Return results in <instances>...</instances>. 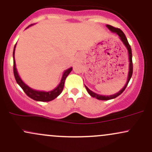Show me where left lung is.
<instances>
[{
	"label": "left lung",
	"mask_w": 152,
	"mask_h": 152,
	"mask_svg": "<svg viewBox=\"0 0 152 152\" xmlns=\"http://www.w3.org/2000/svg\"><path fill=\"white\" fill-rule=\"evenodd\" d=\"M106 27L109 28V31H111V32L114 33V34H116L119 38V39L121 40V42L123 43V44L124 45L126 48L127 49V51H128V55H129V72H128V76H127V81L126 84L124 85V86L121 88L119 91H118L117 93L112 94V95H109V96H104V95H100V94H98L96 93H94V91H91L89 88H88L86 86H84L86 87V91H88V93L89 94L90 96H91L92 97L94 98H96V99H99V100H110V99H113L116 98V97L118 96L120 94H121L124 92V91L125 90V88H126L127 85H128L129 82L131 78H132V73H133V64H132V48H131V46L129 43L128 41H127V38L125 36V34H124V32L122 31L121 29L119 28H116L113 27V26H110V25H106Z\"/></svg>",
	"instance_id": "1"
}]
</instances>
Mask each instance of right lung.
I'll use <instances>...</instances> for the list:
<instances>
[{
    "label": "right lung",
    "instance_id": "obj_1",
    "mask_svg": "<svg viewBox=\"0 0 152 152\" xmlns=\"http://www.w3.org/2000/svg\"><path fill=\"white\" fill-rule=\"evenodd\" d=\"M34 24H31V25L28 26L26 29H27L28 28H29L31 26H34ZM15 47H16V44L15 45L14 48H13V74H14V76L15 78V81H16L17 83L21 87V88L23 90V91L27 94L28 96H29L30 98L34 99L35 101H37V102H50V101L53 100L56 97H58L61 94L63 89H64V83H65L66 78L69 76V74H70L71 71H72V67L69 68L68 69H66L64 71L62 75L60 83H58V85L55 88L49 91H38V90H35L34 88H31L30 86H28L26 83L23 82V81L21 79V78L19 76L18 71H17L16 66H15Z\"/></svg>",
    "mask_w": 152,
    "mask_h": 152
}]
</instances>
